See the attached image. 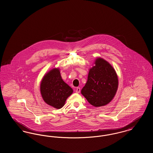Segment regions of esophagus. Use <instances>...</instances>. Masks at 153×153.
<instances>
[{"label": "esophagus", "mask_w": 153, "mask_h": 153, "mask_svg": "<svg viewBox=\"0 0 153 153\" xmlns=\"http://www.w3.org/2000/svg\"><path fill=\"white\" fill-rule=\"evenodd\" d=\"M76 93H80V88L77 87L76 89Z\"/></svg>", "instance_id": "esophagus-1"}]
</instances>
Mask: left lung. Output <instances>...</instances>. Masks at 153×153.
Segmentation results:
<instances>
[{"label": "left lung", "mask_w": 153, "mask_h": 153, "mask_svg": "<svg viewBox=\"0 0 153 153\" xmlns=\"http://www.w3.org/2000/svg\"><path fill=\"white\" fill-rule=\"evenodd\" d=\"M94 64L81 92L88 102L97 107L104 106L113 99L118 88V78L114 68L105 59L96 58Z\"/></svg>", "instance_id": "obj_1"}]
</instances>
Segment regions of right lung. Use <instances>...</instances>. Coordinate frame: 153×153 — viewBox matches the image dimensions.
<instances>
[{"instance_id": "right-lung-1", "label": "right lung", "mask_w": 153, "mask_h": 153, "mask_svg": "<svg viewBox=\"0 0 153 153\" xmlns=\"http://www.w3.org/2000/svg\"><path fill=\"white\" fill-rule=\"evenodd\" d=\"M40 91L44 102L57 109L61 108L73 93V89L62 79L59 68H54L44 76Z\"/></svg>"}]
</instances>
